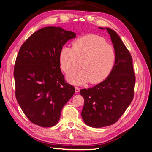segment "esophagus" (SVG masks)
I'll use <instances>...</instances> for the list:
<instances>
[{
	"label": "esophagus",
	"mask_w": 152,
	"mask_h": 152,
	"mask_svg": "<svg viewBox=\"0 0 152 152\" xmlns=\"http://www.w3.org/2000/svg\"><path fill=\"white\" fill-rule=\"evenodd\" d=\"M80 91V88H78V87H76L75 88V91H76V93H78Z\"/></svg>",
	"instance_id": "esophagus-1"
}]
</instances>
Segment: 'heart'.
Listing matches in <instances>:
<instances>
[{
	"mask_svg": "<svg viewBox=\"0 0 152 152\" xmlns=\"http://www.w3.org/2000/svg\"><path fill=\"white\" fill-rule=\"evenodd\" d=\"M61 66L66 72L83 69L67 76V80L75 85L90 81L95 84L102 81L111 71L115 61L114 49L104 39L89 34L77 39L72 48L63 46L60 50Z\"/></svg>",
	"mask_w": 152,
	"mask_h": 152,
	"instance_id": "b5f03b06",
	"label": "heart"
}]
</instances>
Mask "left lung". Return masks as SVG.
Segmentation results:
<instances>
[{
    "mask_svg": "<svg viewBox=\"0 0 152 152\" xmlns=\"http://www.w3.org/2000/svg\"><path fill=\"white\" fill-rule=\"evenodd\" d=\"M115 52V64L108 76L92 88L81 89L85 99L81 111L86 124L93 128H102L114 124L124 113L132 102L135 83L132 56L120 36L108 27Z\"/></svg>",
    "mask_w": 152,
    "mask_h": 152,
    "instance_id": "1",
    "label": "left lung"
}]
</instances>
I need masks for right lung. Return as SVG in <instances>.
<instances>
[{"label":"right lung","mask_w":152,"mask_h":152,"mask_svg":"<svg viewBox=\"0 0 152 152\" xmlns=\"http://www.w3.org/2000/svg\"><path fill=\"white\" fill-rule=\"evenodd\" d=\"M76 33L60 27H46L33 33L20 47L14 76L15 97L32 123L51 127L73 96L74 86L65 82L60 69V50Z\"/></svg>","instance_id":"obj_1"}]
</instances>
